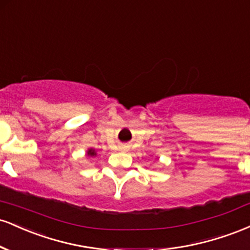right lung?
Wrapping results in <instances>:
<instances>
[{
    "label": "right lung",
    "mask_w": 250,
    "mask_h": 250,
    "mask_svg": "<svg viewBox=\"0 0 250 250\" xmlns=\"http://www.w3.org/2000/svg\"><path fill=\"white\" fill-rule=\"evenodd\" d=\"M96 155H97V153H96V150L94 148H89L87 150V156L93 157V156H96Z\"/></svg>",
    "instance_id": "1"
}]
</instances>
